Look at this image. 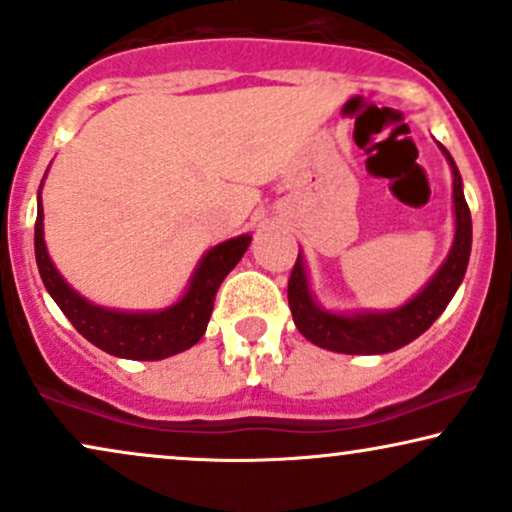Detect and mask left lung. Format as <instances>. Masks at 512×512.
Masks as SVG:
<instances>
[{"label": "left lung", "instance_id": "obj_1", "mask_svg": "<svg viewBox=\"0 0 512 512\" xmlns=\"http://www.w3.org/2000/svg\"><path fill=\"white\" fill-rule=\"evenodd\" d=\"M443 155L453 169V207H455V238L446 262L439 272L429 279L415 298L403 307L389 312H355V315H336L324 310L312 298L310 281L303 264V255L298 260L288 279V305H291L293 322L307 341L319 348L334 350L346 355H381L408 346L417 336L432 326L451 298L463 283L467 262L472 250V217L463 195V178L458 166L441 145Z\"/></svg>", "mask_w": 512, "mask_h": 512}]
</instances>
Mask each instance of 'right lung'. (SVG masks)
I'll return each mask as SVG.
<instances>
[{
    "label": "right lung",
    "mask_w": 512,
    "mask_h": 512,
    "mask_svg": "<svg viewBox=\"0 0 512 512\" xmlns=\"http://www.w3.org/2000/svg\"><path fill=\"white\" fill-rule=\"evenodd\" d=\"M42 188V186H40ZM252 236L224 240L205 252L197 264L188 291L181 300L159 312H121L92 305L83 295L73 291L64 276L57 272L47 255L45 231H42V197L38 190V219H35V260L45 283L59 310L69 317L78 334H83L92 346L104 353L126 357V360H164V357L183 353L193 348L205 334L212 317L214 295L221 281L240 262L248 250Z\"/></svg>",
    "instance_id": "obj_1"
}]
</instances>
